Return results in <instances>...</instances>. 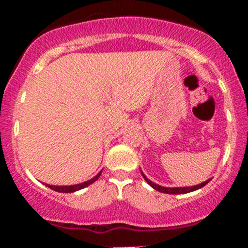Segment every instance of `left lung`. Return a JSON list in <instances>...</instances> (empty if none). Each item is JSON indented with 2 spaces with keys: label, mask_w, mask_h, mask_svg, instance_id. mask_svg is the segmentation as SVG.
<instances>
[{
  "label": "left lung",
  "mask_w": 248,
  "mask_h": 248,
  "mask_svg": "<svg viewBox=\"0 0 248 248\" xmlns=\"http://www.w3.org/2000/svg\"><path fill=\"white\" fill-rule=\"evenodd\" d=\"M140 172H141L142 177L145 179V181L147 182V184L150 185V186L152 187V188H155L156 191L158 192H162V193H168V194H184V193H189V192H193V191H197V189L202 188V187H204L205 185L207 184V182L210 181L211 179L206 180V181L202 182V184L199 185H196V186H189V187H164V186H161V185H157L155 184V182H152L151 180L147 179L146 176H145L144 172L141 171V169H140Z\"/></svg>",
  "instance_id": "8db88e82"
}]
</instances>
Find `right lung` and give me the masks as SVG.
Instances as JSON below:
<instances>
[{
    "label": "right lung",
    "instance_id": "right-lung-1",
    "mask_svg": "<svg viewBox=\"0 0 248 248\" xmlns=\"http://www.w3.org/2000/svg\"><path fill=\"white\" fill-rule=\"evenodd\" d=\"M101 174H102V170L99 171L96 176L92 177V179L87 180V181L82 182V184L72 185V186H52V185H46V186L49 187V188L54 189V191L60 192V193H73V192L79 191V189H82V188H85V187L90 186L91 184H93L94 181H97V180H98V177L101 176Z\"/></svg>",
    "mask_w": 248,
    "mask_h": 248
}]
</instances>
